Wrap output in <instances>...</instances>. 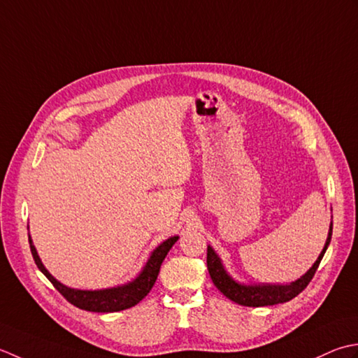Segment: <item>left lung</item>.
Instances as JSON below:
<instances>
[{
    "mask_svg": "<svg viewBox=\"0 0 358 358\" xmlns=\"http://www.w3.org/2000/svg\"><path fill=\"white\" fill-rule=\"evenodd\" d=\"M331 236H332V224L329 229V236L326 239L324 249L322 253H320L315 264H313L309 268V272L303 275L300 280L292 284H287V286H243V284L235 282L227 273H225L220 258H217V255L213 252L211 247L207 249V267H208L210 278L217 287V290H221L229 300L235 301L241 306L261 308V306H273V304L290 301L292 298H295L298 294H301V292L308 287V284L313 278L320 262H322L324 257L327 245L331 243Z\"/></svg>",
    "mask_w": 358,
    "mask_h": 358,
    "instance_id": "1",
    "label": "left lung"
}]
</instances>
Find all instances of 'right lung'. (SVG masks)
<instances>
[{"label": "right lung", "instance_id": "add662e5", "mask_svg": "<svg viewBox=\"0 0 358 358\" xmlns=\"http://www.w3.org/2000/svg\"><path fill=\"white\" fill-rule=\"evenodd\" d=\"M178 241V236H173L166 239L165 243L160 244L157 249L152 252L151 258L148 259L147 266H145L143 272L137 276V278L122 287L106 289V290H76L63 286L62 282H58L52 275H50L45 266L41 264V261L36 255L35 247L32 244L31 238H29V244H31V252L36 267L40 268L43 275L52 282V286L60 292V294L66 298V300L74 304L76 308L83 309L87 312H119L133 308L138 301H142L145 296L150 294V290L155 286L157 280V275L160 272V266L166 257V253L170 252L174 243Z\"/></svg>", "mask_w": 358, "mask_h": 358}]
</instances>
